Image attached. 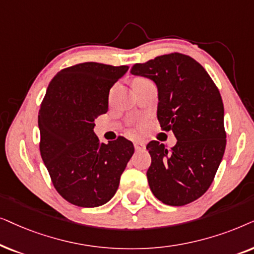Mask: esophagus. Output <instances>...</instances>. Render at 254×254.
I'll return each mask as SVG.
<instances>
[{"mask_svg":"<svg viewBox=\"0 0 254 254\" xmlns=\"http://www.w3.org/2000/svg\"><path fill=\"white\" fill-rule=\"evenodd\" d=\"M134 148H136L137 151H140V150H144L145 148V143L141 140H136L134 141Z\"/></svg>","mask_w":254,"mask_h":254,"instance_id":"obj_1","label":"esophagus"}]
</instances>
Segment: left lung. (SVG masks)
<instances>
[{
	"label": "left lung",
	"mask_w": 254,
	"mask_h": 254,
	"mask_svg": "<svg viewBox=\"0 0 254 254\" xmlns=\"http://www.w3.org/2000/svg\"><path fill=\"white\" fill-rule=\"evenodd\" d=\"M131 74L147 77L158 88V120L173 131L172 150L152 140L147 180L152 192L167 205L180 207L208 190L226 145L224 107L214 81L203 67L181 53L165 54L136 64Z\"/></svg>",
	"instance_id": "1"
}]
</instances>
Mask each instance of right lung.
Masks as SVG:
<instances>
[{
    "label": "right lung",
    "mask_w": 254,
    "mask_h": 254,
    "mask_svg": "<svg viewBox=\"0 0 254 254\" xmlns=\"http://www.w3.org/2000/svg\"><path fill=\"white\" fill-rule=\"evenodd\" d=\"M129 66L83 63L51 80L40 106V154L57 191L69 203L95 208L117 191L134 147L118 137L100 143L94 121L108 111L110 88Z\"/></svg>",
    "instance_id": "add662e5"
}]
</instances>
